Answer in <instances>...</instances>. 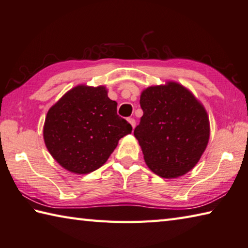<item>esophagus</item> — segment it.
<instances>
[{
	"mask_svg": "<svg viewBox=\"0 0 248 248\" xmlns=\"http://www.w3.org/2000/svg\"><path fill=\"white\" fill-rule=\"evenodd\" d=\"M128 121L130 123V124L132 125V128H133V129L136 128V120H134L133 118H129V119H128Z\"/></svg>",
	"mask_w": 248,
	"mask_h": 248,
	"instance_id": "1",
	"label": "esophagus"
}]
</instances>
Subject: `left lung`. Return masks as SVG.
Wrapping results in <instances>:
<instances>
[{"label":"left lung","instance_id":"8db88e82","mask_svg":"<svg viewBox=\"0 0 248 248\" xmlns=\"http://www.w3.org/2000/svg\"><path fill=\"white\" fill-rule=\"evenodd\" d=\"M143 110L134 137L144 160L161 178H177L199 163L209 140V119L194 95L181 84L144 90Z\"/></svg>","mask_w":248,"mask_h":248}]
</instances>
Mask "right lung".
<instances>
[{"mask_svg": "<svg viewBox=\"0 0 248 248\" xmlns=\"http://www.w3.org/2000/svg\"><path fill=\"white\" fill-rule=\"evenodd\" d=\"M131 131V124L117 115V103L107 96L105 87L78 85L49 108L43 137L62 167L84 174L102 167Z\"/></svg>", "mask_w": 248, "mask_h": 248, "instance_id": "add662e5", "label": "right lung"}]
</instances>
